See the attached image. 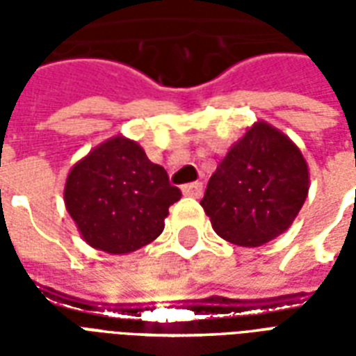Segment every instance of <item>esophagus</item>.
Listing matches in <instances>:
<instances>
[{"label": "esophagus", "mask_w": 356, "mask_h": 356, "mask_svg": "<svg viewBox=\"0 0 356 356\" xmlns=\"http://www.w3.org/2000/svg\"><path fill=\"white\" fill-rule=\"evenodd\" d=\"M202 191H204V186H202V183H198V181L183 186V194H185V196H191V198H200Z\"/></svg>", "instance_id": "obj_1"}]
</instances>
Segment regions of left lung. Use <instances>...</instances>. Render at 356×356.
<instances>
[{"label": "left lung", "instance_id": "1", "mask_svg": "<svg viewBox=\"0 0 356 356\" xmlns=\"http://www.w3.org/2000/svg\"><path fill=\"white\" fill-rule=\"evenodd\" d=\"M309 193V168L288 135L254 124L209 177L202 208L231 244L257 248L290 229Z\"/></svg>", "mask_w": 356, "mask_h": 356}]
</instances>
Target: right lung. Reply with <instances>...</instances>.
<instances>
[{
    "label": "right lung",
    "instance_id": "right-lung-1",
    "mask_svg": "<svg viewBox=\"0 0 356 356\" xmlns=\"http://www.w3.org/2000/svg\"><path fill=\"white\" fill-rule=\"evenodd\" d=\"M181 198L168 171L131 139L116 135L74 163L65 204L81 238L95 250L122 255L156 240L170 206Z\"/></svg>",
    "mask_w": 356,
    "mask_h": 356
}]
</instances>
